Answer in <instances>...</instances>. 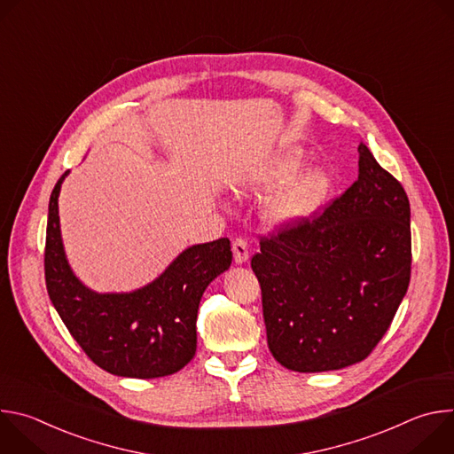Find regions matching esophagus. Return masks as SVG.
Listing matches in <instances>:
<instances>
[{
  "mask_svg": "<svg viewBox=\"0 0 454 454\" xmlns=\"http://www.w3.org/2000/svg\"><path fill=\"white\" fill-rule=\"evenodd\" d=\"M233 258L237 264H244L247 262L249 258V246H247V240L242 239V237H237L233 240Z\"/></svg>",
  "mask_w": 454,
  "mask_h": 454,
  "instance_id": "1",
  "label": "esophagus"
}]
</instances>
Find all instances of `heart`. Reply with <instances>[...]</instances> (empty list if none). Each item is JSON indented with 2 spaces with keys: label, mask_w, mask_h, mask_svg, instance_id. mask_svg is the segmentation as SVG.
Returning <instances> with one entry per match:
<instances>
[{
  "label": "heart",
  "mask_w": 454,
  "mask_h": 454,
  "mask_svg": "<svg viewBox=\"0 0 454 454\" xmlns=\"http://www.w3.org/2000/svg\"><path fill=\"white\" fill-rule=\"evenodd\" d=\"M303 158L296 151H289L278 156L261 174V184L273 188L287 183L301 168ZM331 179L323 170H312L293 183L282 196H278L270 210L275 221H296L309 215L325 198Z\"/></svg>",
  "instance_id": "b5f03b06"
}]
</instances>
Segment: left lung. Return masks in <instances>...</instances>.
I'll return each mask as SVG.
<instances>
[{"label": "left lung", "mask_w": 454, "mask_h": 454, "mask_svg": "<svg viewBox=\"0 0 454 454\" xmlns=\"http://www.w3.org/2000/svg\"><path fill=\"white\" fill-rule=\"evenodd\" d=\"M357 153L359 176L341 196L261 235L251 256L268 347L294 372L366 359L410 286L408 196L363 142Z\"/></svg>", "instance_id": "8db88e82"}]
</instances>
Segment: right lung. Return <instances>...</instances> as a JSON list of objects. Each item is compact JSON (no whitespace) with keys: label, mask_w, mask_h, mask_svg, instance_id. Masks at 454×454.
<instances>
[{"label":"right lung","mask_w":454,"mask_h":454,"mask_svg":"<svg viewBox=\"0 0 454 454\" xmlns=\"http://www.w3.org/2000/svg\"><path fill=\"white\" fill-rule=\"evenodd\" d=\"M50 196L44 280L48 296L84 354L102 370L133 379L179 372L196 356V319L208 284L231 264L230 239L184 249L153 284L127 294H97L72 273L64 256L57 200Z\"/></svg>","instance_id":"obj_1"}]
</instances>
